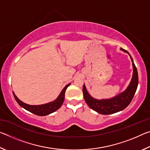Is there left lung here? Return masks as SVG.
<instances>
[{
	"label": "left lung",
	"instance_id": "obj_1",
	"mask_svg": "<svg viewBox=\"0 0 150 150\" xmlns=\"http://www.w3.org/2000/svg\"><path fill=\"white\" fill-rule=\"evenodd\" d=\"M120 50L129 54L133 65L132 78L130 83L124 92L113 98H109V99L98 100L93 98L88 93L85 85H83V96H84L85 102L87 103L88 106L93 110L97 112L99 114H102V115H111V114L118 112L119 111L124 110L130 105L134 95H135L137 87H138V71H137L136 65L134 64L132 57L126 50H123L122 48H121Z\"/></svg>",
	"mask_w": 150,
	"mask_h": 150
}]
</instances>
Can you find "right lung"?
Wrapping results in <instances>:
<instances>
[{
  "instance_id": "add662e5",
  "label": "right lung",
  "mask_w": 150,
  "mask_h": 150,
  "mask_svg": "<svg viewBox=\"0 0 150 150\" xmlns=\"http://www.w3.org/2000/svg\"><path fill=\"white\" fill-rule=\"evenodd\" d=\"M70 85L68 84L63 88V89L62 91V92L59 94V95L58 96V97L55 100L52 101V102L48 103L44 105H28L22 102L20 100L17 96L15 95L14 93L13 92V95L14 96L15 100H16V102L18 103V105L22 106V108L26 109V110L30 112L34 115H36L38 116H45L48 115L58 110L61 106H62V104L63 103L65 98V91L67 89V88L69 87Z\"/></svg>"
}]
</instances>
